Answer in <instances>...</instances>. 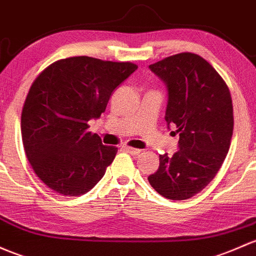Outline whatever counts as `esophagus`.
<instances>
[{"label": "esophagus", "instance_id": "1", "mask_svg": "<svg viewBox=\"0 0 256 256\" xmlns=\"http://www.w3.org/2000/svg\"><path fill=\"white\" fill-rule=\"evenodd\" d=\"M124 150H125L126 152H128V153H130V154H132V156H137V154H140V153H141V150L132 148V147H128V146L124 147Z\"/></svg>", "mask_w": 256, "mask_h": 256}]
</instances>
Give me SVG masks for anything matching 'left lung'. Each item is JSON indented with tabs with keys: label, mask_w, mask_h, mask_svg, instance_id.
Masks as SVG:
<instances>
[{
	"label": "left lung",
	"mask_w": 256,
	"mask_h": 256,
	"mask_svg": "<svg viewBox=\"0 0 256 256\" xmlns=\"http://www.w3.org/2000/svg\"><path fill=\"white\" fill-rule=\"evenodd\" d=\"M166 83V121L179 134V150L160 154V168L150 184L169 200L192 198L216 176L233 135L230 92L218 72L192 52L169 56L150 64Z\"/></svg>",
	"instance_id": "1"
}]
</instances>
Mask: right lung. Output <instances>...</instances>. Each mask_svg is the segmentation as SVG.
Here are the masks:
<instances>
[{
  "instance_id": "add662e5",
  "label": "right lung",
  "mask_w": 256,
  "mask_h": 256,
  "mask_svg": "<svg viewBox=\"0 0 256 256\" xmlns=\"http://www.w3.org/2000/svg\"><path fill=\"white\" fill-rule=\"evenodd\" d=\"M135 64L88 56L58 60L32 84L22 110L24 150L40 180L64 196H80L106 174L118 148L104 146L88 121L106 112Z\"/></svg>"
}]
</instances>
